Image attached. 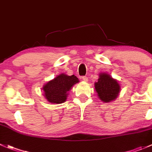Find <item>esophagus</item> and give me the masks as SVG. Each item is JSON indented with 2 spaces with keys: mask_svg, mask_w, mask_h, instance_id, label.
<instances>
[{
  "mask_svg": "<svg viewBox=\"0 0 152 152\" xmlns=\"http://www.w3.org/2000/svg\"><path fill=\"white\" fill-rule=\"evenodd\" d=\"M82 80L84 81V82H88V77H86V76H82Z\"/></svg>",
  "mask_w": 152,
  "mask_h": 152,
  "instance_id": "obj_1",
  "label": "esophagus"
}]
</instances>
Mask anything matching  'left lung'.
Returning <instances> with one entry per match:
<instances>
[{
    "instance_id": "obj_1",
    "label": "left lung",
    "mask_w": 152,
    "mask_h": 152,
    "mask_svg": "<svg viewBox=\"0 0 152 152\" xmlns=\"http://www.w3.org/2000/svg\"><path fill=\"white\" fill-rule=\"evenodd\" d=\"M97 96L103 102H110L118 97L121 87L117 79H113L110 74L100 73L98 82L94 84Z\"/></svg>"
}]
</instances>
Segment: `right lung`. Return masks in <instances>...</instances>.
Here are the masks:
<instances>
[{"label":"right lung","instance_id":"add662e5","mask_svg":"<svg viewBox=\"0 0 152 152\" xmlns=\"http://www.w3.org/2000/svg\"><path fill=\"white\" fill-rule=\"evenodd\" d=\"M79 82V79L74 75L61 73L42 87L44 96L50 103L61 104L67 100L68 92L73 85Z\"/></svg>","mask_w":152,"mask_h":152}]
</instances>
